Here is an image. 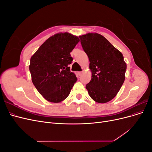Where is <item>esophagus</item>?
I'll return each instance as SVG.
<instances>
[{"instance_id": "obj_1", "label": "esophagus", "mask_w": 152, "mask_h": 152, "mask_svg": "<svg viewBox=\"0 0 152 152\" xmlns=\"http://www.w3.org/2000/svg\"><path fill=\"white\" fill-rule=\"evenodd\" d=\"M82 74V72H78V75H79V76H80Z\"/></svg>"}]
</instances>
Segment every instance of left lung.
I'll use <instances>...</instances> for the list:
<instances>
[{
    "instance_id": "1",
    "label": "left lung",
    "mask_w": 152,
    "mask_h": 152,
    "mask_svg": "<svg viewBox=\"0 0 152 152\" xmlns=\"http://www.w3.org/2000/svg\"><path fill=\"white\" fill-rule=\"evenodd\" d=\"M79 38L92 72L86 89L96 102L107 103L117 95L125 80L127 65L123 55L100 34L89 33Z\"/></svg>"
}]
</instances>
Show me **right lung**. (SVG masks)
Returning <instances> with one entry per match:
<instances>
[{"instance_id":"obj_1","label":"right lung","mask_w":152,"mask_h":152,"mask_svg":"<svg viewBox=\"0 0 152 152\" xmlns=\"http://www.w3.org/2000/svg\"><path fill=\"white\" fill-rule=\"evenodd\" d=\"M79 42L77 36L57 34L45 40L31 57L29 70L39 93L48 102L66 99L77 79L71 72L70 53Z\"/></svg>"}]
</instances>
